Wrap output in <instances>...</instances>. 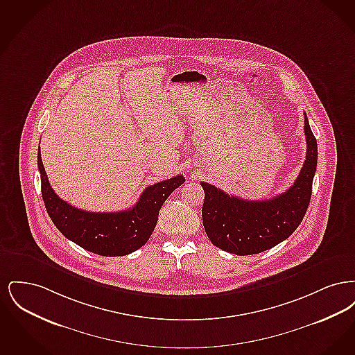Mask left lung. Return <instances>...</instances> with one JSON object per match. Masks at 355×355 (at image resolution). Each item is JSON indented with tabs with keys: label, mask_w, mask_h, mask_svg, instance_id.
<instances>
[{
	"label": "left lung",
	"mask_w": 355,
	"mask_h": 355,
	"mask_svg": "<svg viewBox=\"0 0 355 355\" xmlns=\"http://www.w3.org/2000/svg\"><path fill=\"white\" fill-rule=\"evenodd\" d=\"M306 159L295 182L269 200L246 201L201 182L205 191L202 222L211 243L236 255L269 250L291 236L304 220L311 198L318 148L304 113Z\"/></svg>",
	"instance_id": "8db88e82"
}]
</instances>
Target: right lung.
<instances>
[{
	"label": "right lung",
	"instance_id": "right-lung-1",
	"mask_svg": "<svg viewBox=\"0 0 355 355\" xmlns=\"http://www.w3.org/2000/svg\"><path fill=\"white\" fill-rule=\"evenodd\" d=\"M37 165L41 174L42 200L55 227L85 250L103 257H121L142 248L152 236L161 206L185 182V177L175 175L148 186L138 202L128 210L93 213L69 205L54 193L40 150Z\"/></svg>",
	"mask_w": 355,
	"mask_h": 355
}]
</instances>
